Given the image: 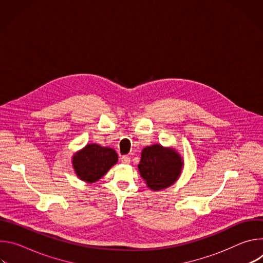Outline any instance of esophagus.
<instances>
[{
	"label": "esophagus",
	"mask_w": 263,
	"mask_h": 263,
	"mask_svg": "<svg viewBox=\"0 0 263 263\" xmlns=\"http://www.w3.org/2000/svg\"><path fill=\"white\" fill-rule=\"evenodd\" d=\"M121 161H122V163H124V164H129V163L131 162V158H130L129 156H127V155H124V156H122Z\"/></svg>",
	"instance_id": "34e87169"
}]
</instances>
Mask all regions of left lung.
Wrapping results in <instances>:
<instances>
[{
	"label": "left lung",
	"instance_id": "1",
	"mask_svg": "<svg viewBox=\"0 0 263 263\" xmlns=\"http://www.w3.org/2000/svg\"><path fill=\"white\" fill-rule=\"evenodd\" d=\"M182 168L183 159L173 147L156 143L142 149L138 171L149 190L159 192L172 186Z\"/></svg>",
	"mask_w": 263,
	"mask_h": 263
}]
</instances>
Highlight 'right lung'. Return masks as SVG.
<instances>
[{
    "mask_svg": "<svg viewBox=\"0 0 263 263\" xmlns=\"http://www.w3.org/2000/svg\"><path fill=\"white\" fill-rule=\"evenodd\" d=\"M119 160L114 148L89 143L73 154L71 163L79 179L87 183L97 182Z\"/></svg>",
    "mask_w": 263,
    "mask_h": 263,
    "instance_id": "add662e5",
    "label": "right lung"
}]
</instances>
